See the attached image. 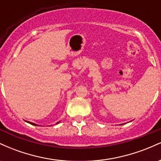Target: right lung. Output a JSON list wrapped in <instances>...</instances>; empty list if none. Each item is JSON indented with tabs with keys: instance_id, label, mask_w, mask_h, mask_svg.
<instances>
[{
	"instance_id": "right-lung-1",
	"label": "right lung",
	"mask_w": 161,
	"mask_h": 161,
	"mask_svg": "<svg viewBox=\"0 0 161 161\" xmlns=\"http://www.w3.org/2000/svg\"><path fill=\"white\" fill-rule=\"evenodd\" d=\"M28 123H30V124H32V125H38L35 124V123H30V122H28Z\"/></svg>"
}]
</instances>
